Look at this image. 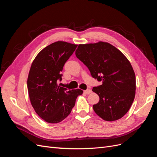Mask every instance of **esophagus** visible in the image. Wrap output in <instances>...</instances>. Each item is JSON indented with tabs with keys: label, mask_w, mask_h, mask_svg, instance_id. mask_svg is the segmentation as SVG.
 <instances>
[{
	"label": "esophagus",
	"mask_w": 157,
	"mask_h": 157,
	"mask_svg": "<svg viewBox=\"0 0 157 157\" xmlns=\"http://www.w3.org/2000/svg\"><path fill=\"white\" fill-rule=\"evenodd\" d=\"M84 92L85 94H90V93H92V90H90V89H87V90H84Z\"/></svg>",
	"instance_id": "esophagus-1"
}]
</instances>
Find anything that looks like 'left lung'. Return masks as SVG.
<instances>
[{
  "mask_svg": "<svg viewBox=\"0 0 157 157\" xmlns=\"http://www.w3.org/2000/svg\"><path fill=\"white\" fill-rule=\"evenodd\" d=\"M77 58L88 68L92 77L102 84L92 91L99 97L94 111L102 119L114 121L124 117L134 101L136 75L130 61L108 42L79 44Z\"/></svg>",
  "mask_w": 157,
  "mask_h": 157,
  "instance_id": "1",
  "label": "left lung"
}]
</instances>
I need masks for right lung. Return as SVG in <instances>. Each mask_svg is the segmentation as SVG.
Segmentation results:
<instances>
[{"mask_svg":"<svg viewBox=\"0 0 157 157\" xmlns=\"http://www.w3.org/2000/svg\"><path fill=\"white\" fill-rule=\"evenodd\" d=\"M77 44L67 42H54L42 50L33 60L27 78L31 103L44 121L55 124L64 120L75 105L82 90H67L60 86L61 72L73 54Z\"/></svg>","mask_w":157,"mask_h":157,"instance_id":"obj_1","label":"right lung"}]
</instances>
